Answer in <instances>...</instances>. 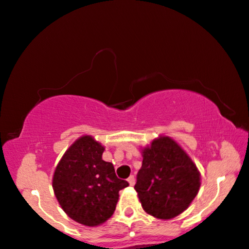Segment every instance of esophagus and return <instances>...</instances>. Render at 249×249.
I'll use <instances>...</instances> for the list:
<instances>
[{
  "label": "esophagus",
  "instance_id": "esophagus-1",
  "mask_svg": "<svg viewBox=\"0 0 249 249\" xmlns=\"http://www.w3.org/2000/svg\"><path fill=\"white\" fill-rule=\"evenodd\" d=\"M128 182H129V184H130L131 186H133L135 185V183H136V178H135V176L133 175H130L128 178Z\"/></svg>",
  "mask_w": 249,
  "mask_h": 249
}]
</instances>
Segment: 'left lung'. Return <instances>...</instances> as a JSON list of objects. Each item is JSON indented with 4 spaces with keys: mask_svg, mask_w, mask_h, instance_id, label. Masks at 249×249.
<instances>
[{
    "mask_svg": "<svg viewBox=\"0 0 249 249\" xmlns=\"http://www.w3.org/2000/svg\"><path fill=\"white\" fill-rule=\"evenodd\" d=\"M135 190L147 213L171 219L189 207L200 189V173L186 153L168 137L142 150Z\"/></svg>",
    "mask_w": 249,
    "mask_h": 249,
    "instance_id": "left-lung-1",
    "label": "left lung"
}]
</instances>
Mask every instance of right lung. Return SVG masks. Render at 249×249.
Returning a JSON list of instances; mask_svg holds the SVG:
<instances>
[{
	"label": "right lung",
	"instance_id": "add662e5",
	"mask_svg": "<svg viewBox=\"0 0 249 249\" xmlns=\"http://www.w3.org/2000/svg\"><path fill=\"white\" fill-rule=\"evenodd\" d=\"M104 147L92 137L77 139L57 165L53 178L63 210L84 226H99L116 210L119 191L129 183L118 178L113 165L102 160Z\"/></svg>",
	"mask_w": 249,
	"mask_h": 249
}]
</instances>
